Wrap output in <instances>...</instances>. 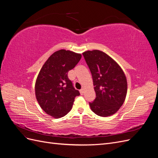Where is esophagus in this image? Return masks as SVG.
Segmentation results:
<instances>
[{
	"instance_id": "obj_1",
	"label": "esophagus",
	"mask_w": 158,
	"mask_h": 158,
	"mask_svg": "<svg viewBox=\"0 0 158 158\" xmlns=\"http://www.w3.org/2000/svg\"><path fill=\"white\" fill-rule=\"evenodd\" d=\"M80 94H81V95H83V94H84V89H80Z\"/></svg>"
}]
</instances>
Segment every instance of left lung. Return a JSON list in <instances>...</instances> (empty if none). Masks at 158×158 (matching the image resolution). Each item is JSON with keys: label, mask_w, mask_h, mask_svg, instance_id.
<instances>
[{"label": "left lung", "mask_w": 158, "mask_h": 158, "mask_svg": "<svg viewBox=\"0 0 158 158\" xmlns=\"http://www.w3.org/2000/svg\"><path fill=\"white\" fill-rule=\"evenodd\" d=\"M83 56L92 73L96 98L89 106L101 117L111 116L125 102L127 81L123 69L111 56L99 50L87 51Z\"/></svg>", "instance_id": "obj_1"}]
</instances>
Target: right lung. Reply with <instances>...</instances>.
<instances>
[{"instance_id": "add662e5", "label": "right lung", "mask_w": 158, "mask_h": 158, "mask_svg": "<svg viewBox=\"0 0 158 158\" xmlns=\"http://www.w3.org/2000/svg\"><path fill=\"white\" fill-rule=\"evenodd\" d=\"M82 55L59 50L52 53L43 65L35 85V97L40 107L54 118L65 116L72 109L74 98L80 95L68 78Z\"/></svg>"}]
</instances>
